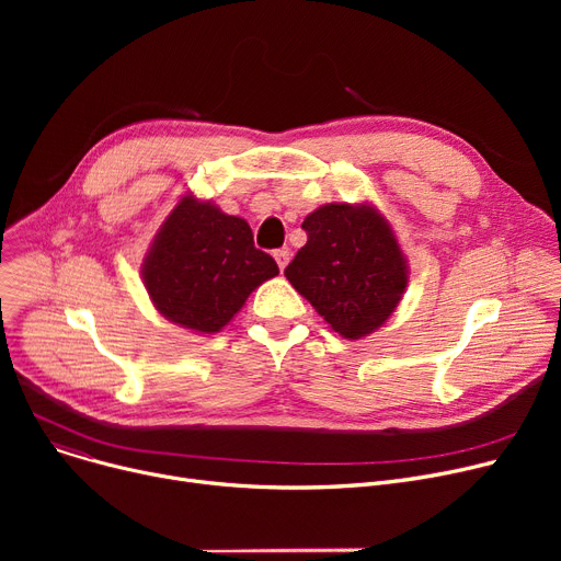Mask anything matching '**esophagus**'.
<instances>
[{
  "label": "esophagus",
  "mask_w": 561,
  "mask_h": 561,
  "mask_svg": "<svg viewBox=\"0 0 561 561\" xmlns=\"http://www.w3.org/2000/svg\"><path fill=\"white\" fill-rule=\"evenodd\" d=\"M275 261H277V265H279V271H284L286 268V263H288V250H275Z\"/></svg>",
  "instance_id": "obj_1"
}]
</instances>
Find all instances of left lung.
Returning <instances> with one entry per match:
<instances>
[{
	"label": "left lung",
	"mask_w": 561,
	"mask_h": 561,
	"mask_svg": "<svg viewBox=\"0 0 561 561\" xmlns=\"http://www.w3.org/2000/svg\"><path fill=\"white\" fill-rule=\"evenodd\" d=\"M307 245L286 279L343 339L385 325L409 282L407 259L389 220L373 204H325L302 222Z\"/></svg>",
	"instance_id": "1"
}]
</instances>
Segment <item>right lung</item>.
Masks as SVG:
<instances>
[{"label":"right lung","instance_id":"add662e5","mask_svg":"<svg viewBox=\"0 0 561 561\" xmlns=\"http://www.w3.org/2000/svg\"><path fill=\"white\" fill-rule=\"evenodd\" d=\"M140 273L163 318L199 334H216L279 268L271 254L254 248L243 218L184 195L157 231Z\"/></svg>","mask_w":561,"mask_h":561}]
</instances>
